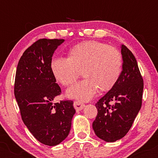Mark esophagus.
Wrapping results in <instances>:
<instances>
[{
	"label": "esophagus",
	"instance_id": "1",
	"mask_svg": "<svg viewBox=\"0 0 158 158\" xmlns=\"http://www.w3.org/2000/svg\"><path fill=\"white\" fill-rule=\"evenodd\" d=\"M73 106L75 108V109L77 111H79V110H82L83 108H85V104L81 103V102H79V101H75L73 103Z\"/></svg>",
	"mask_w": 158,
	"mask_h": 158
}]
</instances>
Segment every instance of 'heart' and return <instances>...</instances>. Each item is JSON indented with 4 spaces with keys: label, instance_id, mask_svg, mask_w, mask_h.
I'll return each mask as SVG.
<instances>
[{
    "label": "heart",
    "instance_id": "heart-1",
    "mask_svg": "<svg viewBox=\"0 0 158 158\" xmlns=\"http://www.w3.org/2000/svg\"><path fill=\"white\" fill-rule=\"evenodd\" d=\"M123 69L120 52L113 47L97 41H87L72 47L68 58L54 57L50 70L58 82L73 85L79 76L84 79L69 88L67 95L79 101H88L97 93L111 89L118 81Z\"/></svg>",
    "mask_w": 158,
    "mask_h": 158
}]
</instances>
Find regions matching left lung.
<instances>
[{
  "label": "left lung",
  "mask_w": 158,
  "mask_h": 158,
  "mask_svg": "<svg viewBox=\"0 0 158 158\" xmlns=\"http://www.w3.org/2000/svg\"><path fill=\"white\" fill-rule=\"evenodd\" d=\"M123 70L118 81L96 103L97 116L93 123L96 135L115 142L128 133L142 106L143 79L135 56L121 46Z\"/></svg>",
  "instance_id": "obj_1"
}]
</instances>
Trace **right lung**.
<instances>
[{"mask_svg":"<svg viewBox=\"0 0 158 158\" xmlns=\"http://www.w3.org/2000/svg\"><path fill=\"white\" fill-rule=\"evenodd\" d=\"M64 41L38 40L23 52L15 74L14 94L23 122L35 138L50 146L68 137L76 113L73 101L52 103L61 90L52 74L50 61Z\"/></svg>","mask_w":158,"mask_h":158,"instance_id":"right-lung-1","label":"right lung"}]
</instances>
